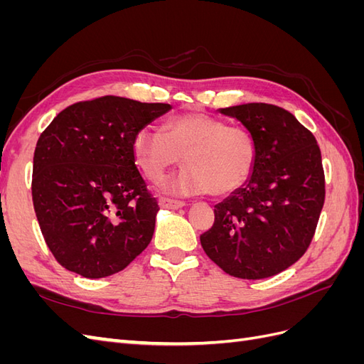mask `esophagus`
<instances>
[{"instance_id":"1","label":"esophagus","mask_w":364,"mask_h":364,"mask_svg":"<svg viewBox=\"0 0 364 364\" xmlns=\"http://www.w3.org/2000/svg\"><path fill=\"white\" fill-rule=\"evenodd\" d=\"M159 206L161 208H168V209H179V208H183L185 203L179 202V200L165 199V197H162V199H159Z\"/></svg>"}]
</instances>
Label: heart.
Returning <instances> with one entry per match:
<instances>
[{
  "label": "heart",
  "mask_w": 364,
  "mask_h": 364,
  "mask_svg": "<svg viewBox=\"0 0 364 364\" xmlns=\"http://www.w3.org/2000/svg\"><path fill=\"white\" fill-rule=\"evenodd\" d=\"M132 153L150 182H159L183 158L188 168L162 186L178 196L232 194L247 183L258 159L257 141L249 129L203 112L173 117L164 130L139 127L132 139Z\"/></svg>",
  "instance_id": "b5f03b06"
}]
</instances>
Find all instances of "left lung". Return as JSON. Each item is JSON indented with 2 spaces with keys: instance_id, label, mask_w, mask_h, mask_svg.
<instances>
[{
  "instance_id": "left-lung-1",
  "label": "left lung",
  "mask_w": 364,
  "mask_h": 364,
  "mask_svg": "<svg viewBox=\"0 0 364 364\" xmlns=\"http://www.w3.org/2000/svg\"><path fill=\"white\" fill-rule=\"evenodd\" d=\"M218 112L252 132L258 159L247 183L215 205L214 225L200 243L230 277L269 278L289 269L311 243L325 202L321 149L293 114L274 105Z\"/></svg>"
}]
</instances>
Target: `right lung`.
Returning <instances> with one entry per match:
<instances>
[{
  "label": "right lung",
  "mask_w": 364,
  "mask_h": 364,
  "mask_svg": "<svg viewBox=\"0 0 364 364\" xmlns=\"http://www.w3.org/2000/svg\"><path fill=\"white\" fill-rule=\"evenodd\" d=\"M170 109L106 95L68 106L42 132L33 158V206L60 266L106 278L149 246L159 206L136 167L132 139Z\"/></svg>",
  "instance_id": "obj_1"
}]
</instances>
